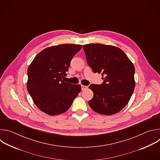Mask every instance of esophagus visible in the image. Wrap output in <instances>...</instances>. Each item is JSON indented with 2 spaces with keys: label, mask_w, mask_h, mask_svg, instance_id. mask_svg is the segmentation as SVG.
Wrapping results in <instances>:
<instances>
[{
  "label": "esophagus",
  "mask_w": 160,
  "mask_h": 160,
  "mask_svg": "<svg viewBox=\"0 0 160 160\" xmlns=\"http://www.w3.org/2000/svg\"><path fill=\"white\" fill-rule=\"evenodd\" d=\"M81 87H82V90H86L87 88V86H85V85H81Z\"/></svg>",
  "instance_id": "34e87169"
}]
</instances>
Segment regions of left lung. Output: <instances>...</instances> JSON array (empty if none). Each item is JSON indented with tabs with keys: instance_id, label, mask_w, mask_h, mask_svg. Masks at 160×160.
Wrapping results in <instances>:
<instances>
[{
	"instance_id": "8db88e82",
	"label": "left lung",
	"mask_w": 160,
	"mask_h": 160,
	"mask_svg": "<svg viewBox=\"0 0 160 160\" xmlns=\"http://www.w3.org/2000/svg\"><path fill=\"white\" fill-rule=\"evenodd\" d=\"M88 66L94 73L102 74L101 85L91 84L93 98L88 101L95 112L112 115L128 102L134 90L135 68L125 53L110 45L90 43L83 46Z\"/></svg>"
}]
</instances>
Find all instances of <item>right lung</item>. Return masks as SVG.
Here are the masks:
<instances>
[{
    "label": "right lung",
    "instance_id": "1",
    "mask_svg": "<svg viewBox=\"0 0 160 160\" xmlns=\"http://www.w3.org/2000/svg\"><path fill=\"white\" fill-rule=\"evenodd\" d=\"M78 44H61L40 52L28 68L27 90L42 111L54 116L66 112L81 91L80 85L64 82Z\"/></svg>",
    "mask_w": 160,
    "mask_h": 160
}]
</instances>
